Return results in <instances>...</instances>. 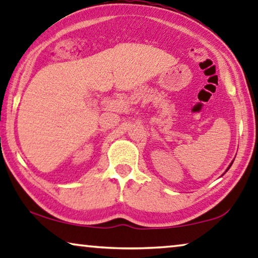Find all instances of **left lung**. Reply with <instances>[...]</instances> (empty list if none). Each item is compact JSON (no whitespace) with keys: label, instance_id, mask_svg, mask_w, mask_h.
<instances>
[{"label":"left lung","instance_id":"left-lung-1","mask_svg":"<svg viewBox=\"0 0 258 258\" xmlns=\"http://www.w3.org/2000/svg\"><path fill=\"white\" fill-rule=\"evenodd\" d=\"M232 164H233V162H232V163H230V164H229V167H228V169H229V168H230V166H232ZM228 169H227V170H228ZM227 170H226V171H227Z\"/></svg>","mask_w":258,"mask_h":258}]
</instances>
